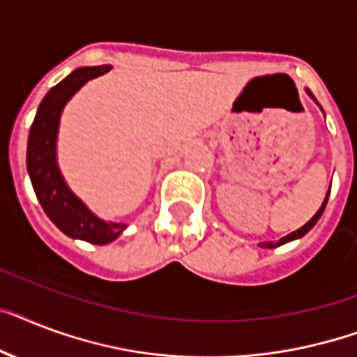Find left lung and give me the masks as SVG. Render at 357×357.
<instances>
[{
    "instance_id": "left-lung-1",
    "label": "left lung",
    "mask_w": 357,
    "mask_h": 357,
    "mask_svg": "<svg viewBox=\"0 0 357 357\" xmlns=\"http://www.w3.org/2000/svg\"><path fill=\"white\" fill-rule=\"evenodd\" d=\"M306 91H308V89H306ZM308 95H310V97H312V98H315L312 91H308ZM328 194H330V188H328ZM328 194H326V198H324V202H323V205H321V207H319V211H317V213H315L314 216H312V220H310V222H306V224H304L303 227L297 229V231H294V233H289L288 236H284V238H280L279 242H264L262 248H268V249L277 248V245H282V244H286V242H291V240L301 238V236H304V234L308 233L310 229H312L315 224H317V220L321 218V214H323L324 207H326V202H328Z\"/></svg>"
}]
</instances>
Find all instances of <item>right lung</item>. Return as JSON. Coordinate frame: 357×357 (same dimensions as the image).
Masks as SVG:
<instances>
[{
    "mask_svg": "<svg viewBox=\"0 0 357 357\" xmlns=\"http://www.w3.org/2000/svg\"><path fill=\"white\" fill-rule=\"evenodd\" d=\"M106 71H109V66L75 69L62 82L49 89V93L38 106L27 143L29 176L45 214L63 234L97 245L109 244L123 233L126 225L113 222L106 224L98 220L69 190L56 165V133L60 113L66 102L88 80L100 77Z\"/></svg>",
    "mask_w": 357,
    "mask_h": 357,
    "instance_id": "obj_1",
    "label": "right lung"
}]
</instances>
